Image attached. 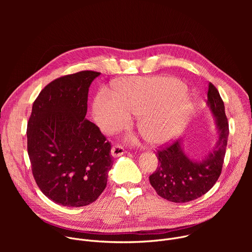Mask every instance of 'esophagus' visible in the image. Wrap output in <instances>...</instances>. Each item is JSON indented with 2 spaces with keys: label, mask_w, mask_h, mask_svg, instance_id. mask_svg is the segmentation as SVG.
Masks as SVG:
<instances>
[{
  "label": "esophagus",
  "mask_w": 252,
  "mask_h": 252,
  "mask_svg": "<svg viewBox=\"0 0 252 252\" xmlns=\"http://www.w3.org/2000/svg\"><path fill=\"white\" fill-rule=\"evenodd\" d=\"M124 154H125V150H124V148L121 145H116V146L113 147V149H112V156L114 158L121 157Z\"/></svg>",
  "instance_id": "esophagus-1"
}]
</instances>
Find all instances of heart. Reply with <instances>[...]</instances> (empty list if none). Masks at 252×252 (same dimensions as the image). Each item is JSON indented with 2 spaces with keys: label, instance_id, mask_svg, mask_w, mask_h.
<instances>
[{
  "label": "heart",
  "instance_id": "obj_1",
  "mask_svg": "<svg viewBox=\"0 0 252 252\" xmlns=\"http://www.w3.org/2000/svg\"><path fill=\"white\" fill-rule=\"evenodd\" d=\"M187 88L167 78H130L121 83L116 94L100 92L94 98V118L105 133L130 124V113L139 116L137 127L151 143L159 145L181 132L189 118Z\"/></svg>",
  "mask_w": 252,
  "mask_h": 252
}]
</instances>
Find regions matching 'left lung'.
<instances>
[{
	"label": "left lung",
	"instance_id": "1",
	"mask_svg": "<svg viewBox=\"0 0 252 252\" xmlns=\"http://www.w3.org/2000/svg\"><path fill=\"white\" fill-rule=\"evenodd\" d=\"M207 104L217 118L219 140L213 151L201 161H194L184 153L181 141L175 140L158 152V165L150 175L157 193L172 202H189L205 194L221 173L229 133L224 103L211 83L208 84Z\"/></svg>",
	"mask_w": 252,
	"mask_h": 252
}]
</instances>
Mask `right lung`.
I'll list each match as a JSON object with an SVG mask.
<instances>
[{
    "label": "right lung",
    "mask_w": 252,
    "mask_h": 252,
    "mask_svg": "<svg viewBox=\"0 0 252 252\" xmlns=\"http://www.w3.org/2000/svg\"><path fill=\"white\" fill-rule=\"evenodd\" d=\"M100 75L82 70L47 85L32 104L28 122V154L42 192L63 206L97 199L113 166L111 142L85 119L92 82Z\"/></svg>",
    "instance_id": "obj_1"
}]
</instances>
